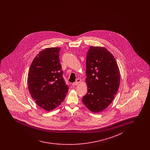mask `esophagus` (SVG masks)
I'll return each instance as SVG.
<instances>
[{
	"mask_svg": "<svg viewBox=\"0 0 150 150\" xmlns=\"http://www.w3.org/2000/svg\"><path fill=\"white\" fill-rule=\"evenodd\" d=\"M81 82V80L80 79H77V80H76V81L75 82H74V83H73V86L77 85V84L80 83Z\"/></svg>",
	"mask_w": 150,
	"mask_h": 150,
	"instance_id": "obj_1",
	"label": "esophagus"
}]
</instances>
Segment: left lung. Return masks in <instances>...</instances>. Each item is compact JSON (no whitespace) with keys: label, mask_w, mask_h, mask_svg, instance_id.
I'll return each instance as SVG.
<instances>
[{"label":"left lung","mask_w":150,"mask_h":150,"mask_svg":"<svg viewBox=\"0 0 150 150\" xmlns=\"http://www.w3.org/2000/svg\"><path fill=\"white\" fill-rule=\"evenodd\" d=\"M87 92L82 102L92 112L107 108L120 85V71L113 55L103 47L91 46L86 56Z\"/></svg>","instance_id":"8db88e82"}]
</instances>
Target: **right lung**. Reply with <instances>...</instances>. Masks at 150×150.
<instances>
[{"mask_svg": "<svg viewBox=\"0 0 150 150\" xmlns=\"http://www.w3.org/2000/svg\"><path fill=\"white\" fill-rule=\"evenodd\" d=\"M60 47H52L41 51L28 73L30 93L37 105L47 112L61 105L68 91L60 64Z\"/></svg>", "mask_w": 150, "mask_h": 150, "instance_id": "right-lung-1", "label": "right lung"}]
</instances>
